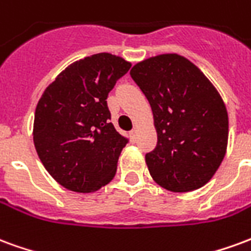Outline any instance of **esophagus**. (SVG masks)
Returning <instances> with one entry per match:
<instances>
[{
	"mask_svg": "<svg viewBox=\"0 0 251 251\" xmlns=\"http://www.w3.org/2000/svg\"><path fill=\"white\" fill-rule=\"evenodd\" d=\"M130 137L133 138V140H136L137 137V129H133V130L130 131Z\"/></svg>",
	"mask_w": 251,
	"mask_h": 251,
	"instance_id": "1",
	"label": "esophagus"
}]
</instances>
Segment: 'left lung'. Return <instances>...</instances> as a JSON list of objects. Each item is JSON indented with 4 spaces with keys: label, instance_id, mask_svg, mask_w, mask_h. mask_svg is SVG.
Instances as JSON below:
<instances>
[{
    "label": "left lung",
    "instance_id": "obj_1",
    "mask_svg": "<svg viewBox=\"0 0 251 251\" xmlns=\"http://www.w3.org/2000/svg\"><path fill=\"white\" fill-rule=\"evenodd\" d=\"M130 76L149 100L157 130V145L145 154L153 180L174 192L203 187L226 154L228 117L219 93L176 53L138 63Z\"/></svg>",
    "mask_w": 251,
    "mask_h": 251
}]
</instances>
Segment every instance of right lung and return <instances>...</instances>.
Instances as JSON below:
<instances>
[{
  "label": "right lung",
  "instance_id": "1",
  "mask_svg": "<svg viewBox=\"0 0 251 251\" xmlns=\"http://www.w3.org/2000/svg\"><path fill=\"white\" fill-rule=\"evenodd\" d=\"M131 64L111 53L72 63L46 88L37 103L33 142L57 183L94 192L110 183L129 140L110 122L107 97Z\"/></svg>",
  "mask_w": 251,
  "mask_h": 251
}]
</instances>
